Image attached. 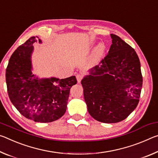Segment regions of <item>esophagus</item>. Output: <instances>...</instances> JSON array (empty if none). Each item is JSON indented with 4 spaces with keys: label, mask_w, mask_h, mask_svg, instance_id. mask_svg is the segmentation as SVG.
<instances>
[{
    "label": "esophagus",
    "mask_w": 158,
    "mask_h": 158,
    "mask_svg": "<svg viewBox=\"0 0 158 158\" xmlns=\"http://www.w3.org/2000/svg\"><path fill=\"white\" fill-rule=\"evenodd\" d=\"M82 75H81V74H77L76 75V79H77V82H78V83H80V82H81V80L82 79Z\"/></svg>",
    "instance_id": "34e87169"
}]
</instances>
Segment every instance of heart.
Instances as JSON below:
<instances>
[{"label": "heart", "mask_w": 158, "mask_h": 158, "mask_svg": "<svg viewBox=\"0 0 158 158\" xmlns=\"http://www.w3.org/2000/svg\"><path fill=\"white\" fill-rule=\"evenodd\" d=\"M105 50V47L103 44H99V45L97 46L96 50L94 51V57L96 60H98L99 58H101V56H102L103 52H104Z\"/></svg>", "instance_id": "1"}]
</instances>
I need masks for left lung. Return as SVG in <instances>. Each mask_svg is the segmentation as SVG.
<instances>
[{
    "mask_svg": "<svg viewBox=\"0 0 158 158\" xmlns=\"http://www.w3.org/2000/svg\"><path fill=\"white\" fill-rule=\"evenodd\" d=\"M110 36L108 55L81 81L89 115L104 123H116L128 117L137 106L143 84L135 50L119 36Z\"/></svg>",
    "mask_w": 158,
    "mask_h": 158,
    "instance_id": "8db88e82",
    "label": "left lung"
}]
</instances>
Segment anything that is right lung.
<instances>
[{
	"mask_svg": "<svg viewBox=\"0 0 158 158\" xmlns=\"http://www.w3.org/2000/svg\"><path fill=\"white\" fill-rule=\"evenodd\" d=\"M42 43L31 37L18 47L6 69V83L10 101L18 111L37 123H51L65 113L70 89L77 83L76 76L59 79L38 78L32 73L33 44Z\"/></svg>",
	"mask_w": 158,
	"mask_h": 158,
	"instance_id": "1",
	"label": "right lung"
}]
</instances>
